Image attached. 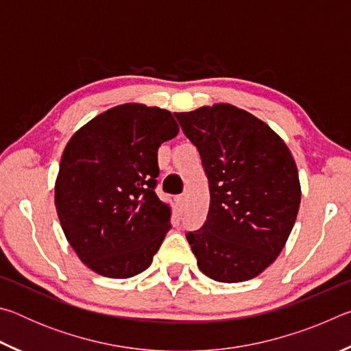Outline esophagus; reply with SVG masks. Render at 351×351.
Instances as JSON below:
<instances>
[{"mask_svg": "<svg viewBox=\"0 0 351 351\" xmlns=\"http://www.w3.org/2000/svg\"><path fill=\"white\" fill-rule=\"evenodd\" d=\"M176 204H178V207H180L181 212L186 209V204H187V197H186V195H180V197H176Z\"/></svg>", "mask_w": 351, "mask_h": 351, "instance_id": "34e87169", "label": "esophagus"}]
</instances>
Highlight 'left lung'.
I'll return each mask as SVG.
<instances>
[{"label":"left lung","instance_id":"left-lung-1","mask_svg":"<svg viewBox=\"0 0 351 351\" xmlns=\"http://www.w3.org/2000/svg\"><path fill=\"white\" fill-rule=\"evenodd\" d=\"M209 180L203 228L187 232L198 268L217 282L257 277L287 243L300 206L299 173L280 136L229 104L175 112Z\"/></svg>","mask_w":351,"mask_h":351}]
</instances>
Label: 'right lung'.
I'll list each match as a JSON object with an SVG mask.
<instances>
[{"label": "right lung", "instance_id": "1", "mask_svg": "<svg viewBox=\"0 0 351 351\" xmlns=\"http://www.w3.org/2000/svg\"><path fill=\"white\" fill-rule=\"evenodd\" d=\"M180 132L167 110L123 104L91 119L64 147L56 209L88 268L128 278L152 265L171 228L158 198V148Z\"/></svg>", "mask_w": 351, "mask_h": 351}]
</instances>
